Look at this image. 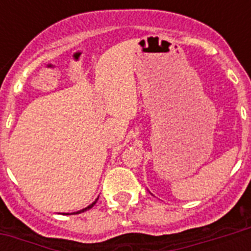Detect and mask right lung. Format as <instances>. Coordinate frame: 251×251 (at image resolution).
Returning a JSON list of instances; mask_svg holds the SVG:
<instances>
[{
  "instance_id": "1",
  "label": "right lung",
  "mask_w": 251,
  "mask_h": 251,
  "mask_svg": "<svg viewBox=\"0 0 251 251\" xmlns=\"http://www.w3.org/2000/svg\"><path fill=\"white\" fill-rule=\"evenodd\" d=\"M99 199V198H98ZM98 199H96V201H95V202H92L90 204V206H87L86 208H83V210H80V211H76V212H73V214H80V212H84V211H87V210H90V208H92V207L95 206V203L98 202ZM64 215H69V214H64Z\"/></svg>"
}]
</instances>
